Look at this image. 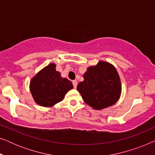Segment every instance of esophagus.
Instances as JSON below:
<instances>
[{
    "label": "esophagus",
    "mask_w": 155,
    "mask_h": 155,
    "mask_svg": "<svg viewBox=\"0 0 155 155\" xmlns=\"http://www.w3.org/2000/svg\"><path fill=\"white\" fill-rule=\"evenodd\" d=\"M73 87H74V88H76L77 87V85H78V82H77V80H73Z\"/></svg>",
    "instance_id": "34e87169"
}]
</instances>
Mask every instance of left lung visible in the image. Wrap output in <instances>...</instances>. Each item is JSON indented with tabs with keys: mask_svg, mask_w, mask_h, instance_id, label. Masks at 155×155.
<instances>
[{
	"mask_svg": "<svg viewBox=\"0 0 155 155\" xmlns=\"http://www.w3.org/2000/svg\"><path fill=\"white\" fill-rule=\"evenodd\" d=\"M84 80L77 90L87 104L101 110L115 104L121 94V83L116 68L109 62L100 61L87 68Z\"/></svg>",
	"mask_w": 155,
	"mask_h": 155,
	"instance_id": "8db88e82",
	"label": "left lung"
}]
</instances>
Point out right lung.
Instances as JSON below:
<instances>
[{
  "label": "right lung",
  "instance_id": "1",
  "mask_svg": "<svg viewBox=\"0 0 155 155\" xmlns=\"http://www.w3.org/2000/svg\"><path fill=\"white\" fill-rule=\"evenodd\" d=\"M73 88L72 82L56 71L55 63H50L38 72L29 84L34 100L44 107H51L60 102Z\"/></svg>",
  "mask_w": 155,
  "mask_h": 155
}]
</instances>
